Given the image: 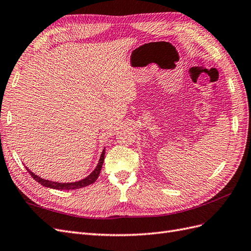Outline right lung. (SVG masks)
Listing matches in <instances>:
<instances>
[{
  "label": "right lung",
  "instance_id": "right-lung-1",
  "mask_svg": "<svg viewBox=\"0 0 251 251\" xmlns=\"http://www.w3.org/2000/svg\"><path fill=\"white\" fill-rule=\"evenodd\" d=\"M104 149L102 151V153L100 155V161H98V164L95 168V170L91 173L89 176H87L86 178H83L79 181H75V182H68V183H62V182H55V181H51V180H46L43 179L41 177L37 176V175L33 174L31 171H30L28 168H26V170L28 171V173L31 175L32 178L39 182V183L45 187H50L53 189H60V191H70V189H77V188H81L88 186L90 184L94 183V182L97 180L98 176H100L101 168H102V163L104 160Z\"/></svg>",
  "mask_w": 251,
  "mask_h": 251
}]
</instances>
